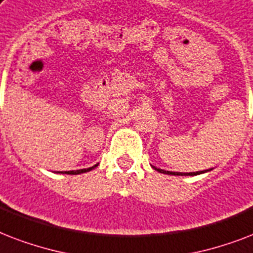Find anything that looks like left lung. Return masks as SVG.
<instances>
[{
	"instance_id": "8db88e82",
	"label": "left lung",
	"mask_w": 253,
	"mask_h": 253,
	"mask_svg": "<svg viewBox=\"0 0 253 253\" xmlns=\"http://www.w3.org/2000/svg\"><path fill=\"white\" fill-rule=\"evenodd\" d=\"M154 170H157L158 173H162V174H168V175H199V174H203V173H207V171H210V170H202V171H193V173H177V171H168V170H162V169H158L156 166H152Z\"/></svg>"
}]
</instances>
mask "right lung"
<instances>
[{
	"label": "right lung",
	"mask_w": 253,
	"mask_h": 253,
	"mask_svg": "<svg viewBox=\"0 0 253 253\" xmlns=\"http://www.w3.org/2000/svg\"><path fill=\"white\" fill-rule=\"evenodd\" d=\"M99 165V164H96V165L91 166V168H88V169H80V170H70V171H58L60 174H70V175H76V174H82V173H87V171H91L96 168V166Z\"/></svg>",
	"instance_id": "obj_1"
}]
</instances>
